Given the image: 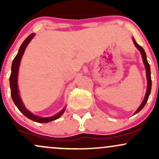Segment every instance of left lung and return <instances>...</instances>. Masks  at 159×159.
I'll return each mask as SVG.
<instances>
[{"instance_id":"obj_1","label":"left lung","mask_w":159,"mask_h":159,"mask_svg":"<svg viewBox=\"0 0 159 159\" xmlns=\"http://www.w3.org/2000/svg\"><path fill=\"white\" fill-rule=\"evenodd\" d=\"M132 40H133V43H134V45H135V47L140 51V54H141L142 59H143V63L144 66H145V69H146V75H147V92H146L145 96H144V98H143V102H142L141 105H140V107H138V108L137 109V111L134 112V114H138V113L139 112L140 110H142V108L145 106L146 103L147 102V100H148L149 94H150V92H151V88H152V80H151L150 66H149L148 61H147V55H146L145 51H144V49L142 48L141 46H140V45L136 43L135 39H134L133 37H132Z\"/></svg>"}]
</instances>
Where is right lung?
Segmentation results:
<instances>
[{
	"label": "right lung",
	"instance_id": "obj_1",
	"mask_svg": "<svg viewBox=\"0 0 159 159\" xmlns=\"http://www.w3.org/2000/svg\"><path fill=\"white\" fill-rule=\"evenodd\" d=\"M35 34H31L30 36H28L26 38V39L23 42V43L20 46L19 52H18L17 55L14 58L13 61L12 63V68H11V75L10 77V90H11V96H12V101L15 103L16 107L18 109L21 111L22 114L25 115L26 117L28 119L33 120V121L36 122V123H46L48 122L53 121L55 120L58 118H60L63 115V113L66 110V107H64L63 110L60 111L59 113L54 115L52 116H48V117H41V116H36V115L34 114L33 113L29 111L25 107V105H24L22 100H21V96L19 95V87H18V74H19V69L20 63H21V60L22 58V56L25 53V49H26L27 45L29 44L31 39L34 37Z\"/></svg>",
	"mask_w": 159,
	"mask_h": 159
}]
</instances>
